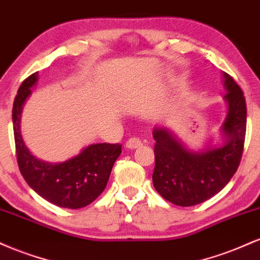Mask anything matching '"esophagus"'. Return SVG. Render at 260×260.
Here are the masks:
<instances>
[{"mask_svg": "<svg viewBox=\"0 0 260 260\" xmlns=\"http://www.w3.org/2000/svg\"><path fill=\"white\" fill-rule=\"evenodd\" d=\"M143 145V143L140 142L138 138H131L127 140L126 143V148L128 149H138Z\"/></svg>", "mask_w": 260, "mask_h": 260, "instance_id": "obj_1", "label": "esophagus"}]
</instances>
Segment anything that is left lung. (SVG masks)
Wrapping results in <instances>:
<instances>
[{"instance_id": "1", "label": "left lung", "mask_w": 260, "mask_h": 260, "mask_svg": "<svg viewBox=\"0 0 260 260\" xmlns=\"http://www.w3.org/2000/svg\"><path fill=\"white\" fill-rule=\"evenodd\" d=\"M222 83L226 117L219 129V144L208 143L193 149L171 128L154 127L153 184L172 204L192 207L208 201L229 183L240 165L246 137V100L237 83L225 72Z\"/></svg>"}]
</instances>
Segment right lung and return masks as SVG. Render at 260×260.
I'll list each match as a JSON object with an SVG mask.
<instances>
[{"label": "right lung", "mask_w": 260, "mask_h": 260, "mask_svg": "<svg viewBox=\"0 0 260 260\" xmlns=\"http://www.w3.org/2000/svg\"><path fill=\"white\" fill-rule=\"evenodd\" d=\"M38 72L28 77L18 89L12 111L17 160L26 183L47 202L61 208L79 209L89 205L105 189L115 161L121 155V144L94 143L61 162L38 159L26 147L20 131L22 111Z\"/></svg>", "instance_id": "obj_1"}]
</instances>
